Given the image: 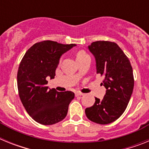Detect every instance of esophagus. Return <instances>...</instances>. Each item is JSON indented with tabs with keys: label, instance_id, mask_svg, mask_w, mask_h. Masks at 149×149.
Segmentation results:
<instances>
[{
	"label": "esophagus",
	"instance_id": "1",
	"mask_svg": "<svg viewBox=\"0 0 149 149\" xmlns=\"http://www.w3.org/2000/svg\"><path fill=\"white\" fill-rule=\"evenodd\" d=\"M74 95H75V96H79V95H83V93H80V92H75L74 93Z\"/></svg>",
	"mask_w": 149,
	"mask_h": 149
}]
</instances>
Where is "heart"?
<instances>
[{"mask_svg": "<svg viewBox=\"0 0 149 149\" xmlns=\"http://www.w3.org/2000/svg\"><path fill=\"white\" fill-rule=\"evenodd\" d=\"M89 56V55L87 54L84 51H80L77 52V55H76V59L77 60H81V59H83L84 58V57H86V56Z\"/></svg>", "mask_w": 149, "mask_h": 149, "instance_id": "1", "label": "heart"}]
</instances>
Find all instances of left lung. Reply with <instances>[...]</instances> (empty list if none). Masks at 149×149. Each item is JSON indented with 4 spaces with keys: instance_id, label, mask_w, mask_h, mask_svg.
Returning <instances> with one entry per match:
<instances>
[{
    "instance_id": "left-lung-1",
    "label": "left lung",
    "mask_w": 149,
    "mask_h": 149,
    "mask_svg": "<svg viewBox=\"0 0 149 149\" xmlns=\"http://www.w3.org/2000/svg\"><path fill=\"white\" fill-rule=\"evenodd\" d=\"M95 57L97 74L104 76L101 85L107 89L102 100L95 98L94 105L85 110L90 121L100 125L115 122L122 115L134 86L132 66L119 45L109 41H97L89 45Z\"/></svg>"
}]
</instances>
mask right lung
Instances as JSON below:
<instances>
[{
	"label": "right lung",
	"instance_id": "right-lung-1",
	"mask_svg": "<svg viewBox=\"0 0 149 149\" xmlns=\"http://www.w3.org/2000/svg\"><path fill=\"white\" fill-rule=\"evenodd\" d=\"M75 45L51 40L39 42L26 51L19 64L17 74L18 95L27 113L38 123L54 125L66 116L74 93L48 89L46 78H54L61 55Z\"/></svg>",
	"mask_w": 149,
	"mask_h": 149
}]
</instances>
